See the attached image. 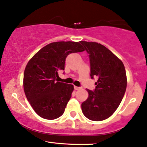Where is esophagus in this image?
<instances>
[{"label":"esophagus","instance_id":"esophagus-1","mask_svg":"<svg viewBox=\"0 0 147 147\" xmlns=\"http://www.w3.org/2000/svg\"><path fill=\"white\" fill-rule=\"evenodd\" d=\"M81 88H81V87H78V86H74V89H75V90H80Z\"/></svg>","mask_w":147,"mask_h":147}]
</instances>
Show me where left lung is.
Returning <instances> with one entry per match:
<instances>
[{"mask_svg": "<svg viewBox=\"0 0 147 147\" xmlns=\"http://www.w3.org/2000/svg\"><path fill=\"white\" fill-rule=\"evenodd\" d=\"M89 54L90 76L98 78L96 88L86 89L88 97L82 104V111L87 119L104 121L113 115L120 105L127 87L123 63L101 43L80 41Z\"/></svg>", "mask_w": 147, "mask_h": 147, "instance_id": "8db88e82", "label": "left lung"}]
</instances>
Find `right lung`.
Segmentation results:
<instances>
[{
  "label": "right lung",
  "mask_w": 147,
  "mask_h": 147,
  "mask_svg": "<svg viewBox=\"0 0 147 147\" xmlns=\"http://www.w3.org/2000/svg\"><path fill=\"white\" fill-rule=\"evenodd\" d=\"M80 42L57 41L46 45L29 60L24 73V93L39 117L53 120L64 113L74 85L58 82L69 54L84 51Z\"/></svg>",
  "instance_id": "add662e5"
}]
</instances>
